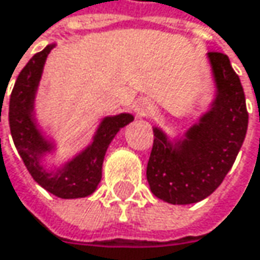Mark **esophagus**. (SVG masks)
<instances>
[{"mask_svg": "<svg viewBox=\"0 0 260 260\" xmlns=\"http://www.w3.org/2000/svg\"><path fill=\"white\" fill-rule=\"evenodd\" d=\"M137 115L140 116H150L153 112H154V106L150 103V101H147V100H143V101H140L138 104H137Z\"/></svg>", "mask_w": 260, "mask_h": 260, "instance_id": "esophagus-1", "label": "esophagus"}]
</instances>
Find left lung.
I'll return each instance as SVG.
<instances>
[{"mask_svg": "<svg viewBox=\"0 0 260 260\" xmlns=\"http://www.w3.org/2000/svg\"><path fill=\"white\" fill-rule=\"evenodd\" d=\"M207 57L216 85L210 109L175 143L153 128L147 181L151 192L171 205L197 203L216 190L233 168L247 132L244 91L228 55L210 51Z\"/></svg>", "mask_w": 260, "mask_h": 260, "instance_id": "1", "label": "left lung"}]
</instances>
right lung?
I'll list each match as a JSON object with an SVG mask.
<instances>
[{
    "mask_svg": "<svg viewBox=\"0 0 260 260\" xmlns=\"http://www.w3.org/2000/svg\"><path fill=\"white\" fill-rule=\"evenodd\" d=\"M54 47L55 44H50L35 54L19 73L10 95L8 122L14 145L32 178L42 188L60 199H79L95 191L101 181L103 160L107 147L120 128L134 120V116L120 113L104 117L92 143L84 151L75 156L63 168L57 169V172L47 171L41 161L47 153L53 151L54 145L47 141L38 129L34 106L45 60Z\"/></svg>",
    "mask_w": 260,
    "mask_h": 260,
    "instance_id": "right-lung-1",
    "label": "right lung"
}]
</instances>
